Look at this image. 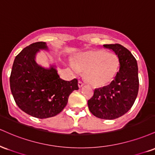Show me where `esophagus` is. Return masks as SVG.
<instances>
[{"label": "esophagus", "instance_id": "obj_1", "mask_svg": "<svg viewBox=\"0 0 155 155\" xmlns=\"http://www.w3.org/2000/svg\"><path fill=\"white\" fill-rule=\"evenodd\" d=\"M83 85H84V83H83L81 81H78V86H79V88H81V87H83Z\"/></svg>", "mask_w": 155, "mask_h": 155}]
</instances>
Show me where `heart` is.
<instances>
[{
  "instance_id": "heart-1",
  "label": "heart",
  "mask_w": 155,
  "mask_h": 155,
  "mask_svg": "<svg viewBox=\"0 0 155 155\" xmlns=\"http://www.w3.org/2000/svg\"><path fill=\"white\" fill-rule=\"evenodd\" d=\"M75 72L84 71V78L88 83L96 87L110 83L117 74L119 59L112 53L94 50L83 53L75 57L70 64Z\"/></svg>"
}]
</instances>
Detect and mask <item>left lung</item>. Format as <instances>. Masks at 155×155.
<instances>
[{
    "label": "left lung",
    "mask_w": 155,
    "mask_h": 155,
    "mask_svg": "<svg viewBox=\"0 0 155 155\" xmlns=\"http://www.w3.org/2000/svg\"><path fill=\"white\" fill-rule=\"evenodd\" d=\"M119 59V71L110 85L96 88L88 101L90 112L105 120L118 118L128 112L135 102L139 91L137 61L126 48L120 44L104 45Z\"/></svg>",
    "instance_id": "obj_1"
}]
</instances>
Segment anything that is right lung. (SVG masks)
I'll list each match as a JSON object with an SVG mask.
<instances>
[{"label":"right lung","instance_id":"right-lung-1","mask_svg":"<svg viewBox=\"0 0 155 155\" xmlns=\"http://www.w3.org/2000/svg\"><path fill=\"white\" fill-rule=\"evenodd\" d=\"M41 50L49 51L46 43L37 42L26 47L15 57L10 76V88L17 106L32 117L44 119L64 110L69 96L78 90V80L60 78L55 64L48 68L36 61Z\"/></svg>","mask_w":155,"mask_h":155}]
</instances>
